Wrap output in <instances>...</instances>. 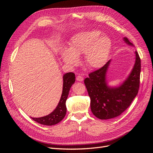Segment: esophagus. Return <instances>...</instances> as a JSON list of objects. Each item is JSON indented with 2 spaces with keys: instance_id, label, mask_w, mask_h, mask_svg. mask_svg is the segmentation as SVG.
<instances>
[{
  "instance_id": "34e87169",
  "label": "esophagus",
  "mask_w": 153,
  "mask_h": 153,
  "mask_svg": "<svg viewBox=\"0 0 153 153\" xmlns=\"http://www.w3.org/2000/svg\"><path fill=\"white\" fill-rule=\"evenodd\" d=\"M76 80H77V81L82 82V81H83L84 78H83V77H82L81 76H77V77H76Z\"/></svg>"
}]
</instances>
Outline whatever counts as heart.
<instances>
[{
  "label": "heart",
  "mask_w": 153,
  "mask_h": 153,
  "mask_svg": "<svg viewBox=\"0 0 153 153\" xmlns=\"http://www.w3.org/2000/svg\"><path fill=\"white\" fill-rule=\"evenodd\" d=\"M111 47V39L107 35H101V32L83 31L72 38L68 50L62 52V58L66 64L75 66L79 62L77 58L84 53L87 65L99 68L106 62Z\"/></svg>",
  "instance_id": "1"
}]
</instances>
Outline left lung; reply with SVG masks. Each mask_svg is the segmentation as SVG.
<instances>
[{
    "label": "left lung",
    "instance_id": "obj_1",
    "mask_svg": "<svg viewBox=\"0 0 153 153\" xmlns=\"http://www.w3.org/2000/svg\"><path fill=\"white\" fill-rule=\"evenodd\" d=\"M123 39L128 45L134 46L126 37ZM134 54L135 61L130 73L118 85L110 86L107 80L111 59L85 79L84 84L91 98V111L97 118L108 120L120 115L137 95L140 87L141 59L137 51Z\"/></svg>",
    "mask_w": 153,
    "mask_h": 153
}]
</instances>
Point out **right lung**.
Segmentation results:
<instances>
[{
  "mask_svg": "<svg viewBox=\"0 0 153 153\" xmlns=\"http://www.w3.org/2000/svg\"><path fill=\"white\" fill-rule=\"evenodd\" d=\"M63 85L61 99L57 107L49 115L39 118H32L37 123L51 126L58 123L64 118L66 114V102L72 85L76 81L75 74L73 72H68L63 76Z\"/></svg>",
  "mask_w": 153,
  "mask_h": 153,
  "instance_id": "obj_1",
  "label": "right lung"
}]
</instances>
